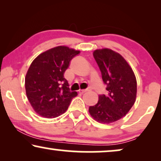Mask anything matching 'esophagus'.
<instances>
[{
  "label": "esophagus",
  "instance_id": "1",
  "mask_svg": "<svg viewBox=\"0 0 161 161\" xmlns=\"http://www.w3.org/2000/svg\"><path fill=\"white\" fill-rule=\"evenodd\" d=\"M90 89L89 88H88V89H83V90H80V91H79V92H80V94H83V93H85V92H89V91H90Z\"/></svg>",
  "mask_w": 161,
  "mask_h": 161
}]
</instances>
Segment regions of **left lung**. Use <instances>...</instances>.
I'll return each instance as SVG.
<instances>
[{
    "instance_id": "obj_1",
    "label": "left lung",
    "mask_w": 161,
    "mask_h": 161,
    "mask_svg": "<svg viewBox=\"0 0 161 161\" xmlns=\"http://www.w3.org/2000/svg\"><path fill=\"white\" fill-rule=\"evenodd\" d=\"M93 56L106 85L108 94L99 95L98 103L89 111L94 119L109 124L126 115L136 101L137 82L125 58L112 50H96Z\"/></svg>"
}]
</instances>
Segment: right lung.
Returning a JSON list of instances; mask_svg holds the SVG:
<instances>
[{"mask_svg":"<svg viewBox=\"0 0 161 161\" xmlns=\"http://www.w3.org/2000/svg\"><path fill=\"white\" fill-rule=\"evenodd\" d=\"M80 51L65 46L52 48L33 61L25 76L26 95L39 115L56 118L67 111L76 92H70L64 74Z\"/></svg>","mask_w":161,"mask_h":161,"instance_id":"add662e5","label":"right lung"}]
</instances>
